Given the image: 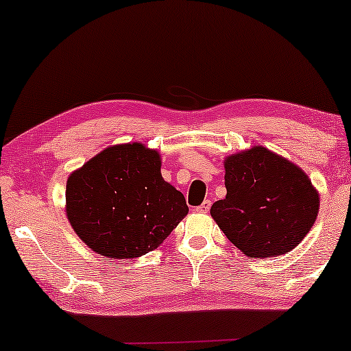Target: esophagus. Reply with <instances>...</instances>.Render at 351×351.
Here are the masks:
<instances>
[{
  "mask_svg": "<svg viewBox=\"0 0 351 351\" xmlns=\"http://www.w3.org/2000/svg\"><path fill=\"white\" fill-rule=\"evenodd\" d=\"M209 209H210V201L206 199L203 204L196 208V213H203V214H206V213H209Z\"/></svg>",
  "mask_w": 351,
  "mask_h": 351,
  "instance_id": "obj_1",
  "label": "esophagus"
}]
</instances>
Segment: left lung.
I'll return each instance as SVG.
<instances>
[{"mask_svg":"<svg viewBox=\"0 0 351 351\" xmlns=\"http://www.w3.org/2000/svg\"><path fill=\"white\" fill-rule=\"evenodd\" d=\"M227 196L210 215L230 241L254 258L282 256L313 227L319 193L294 162L262 145L223 161Z\"/></svg>","mask_w":351,"mask_h":351,"instance_id":"8db88e82","label":"left lung"}]
</instances>
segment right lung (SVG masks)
Listing matches in <instances>:
<instances>
[{
	"mask_svg": "<svg viewBox=\"0 0 351 351\" xmlns=\"http://www.w3.org/2000/svg\"><path fill=\"white\" fill-rule=\"evenodd\" d=\"M65 213L81 241L107 258L156 249L189 214L161 176V155L141 142L107 147L69 176Z\"/></svg>",
	"mask_w": 351,
	"mask_h": 351,
	"instance_id": "right-lung-1",
	"label": "right lung"
}]
</instances>
